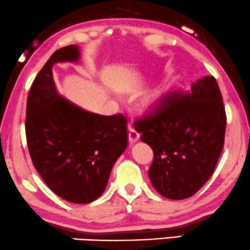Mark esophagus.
Returning <instances> with one entry per match:
<instances>
[{
    "label": "esophagus",
    "instance_id": "1",
    "mask_svg": "<svg viewBox=\"0 0 250 250\" xmlns=\"http://www.w3.org/2000/svg\"><path fill=\"white\" fill-rule=\"evenodd\" d=\"M139 137H140V133L137 131V130L133 128V126H129V140H130V143H131V144L136 143L137 140L139 139Z\"/></svg>",
    "mask_w": 250,
    "mask_h": 250
}]
</instances>
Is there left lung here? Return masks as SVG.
I'll return each mask as SVG.
<instances>
[{"label":"left lung","instance_id":"obj_1","mask_svg":"<svg viewBox=\"0 0 250 250\" xmlns=\"http://www.w3.org/2000/svg\"><path fill=\"white\" fill-rule=\"evenodd\" d=\"M227 117L222 95L212 76L202 77L187 91H171L155 111L136 121L142 142L154 160L148 175L168 199L195 195L212 177L224 145Z\"/></svg>","mask_w":250,"mask_h":250}]
</instances>
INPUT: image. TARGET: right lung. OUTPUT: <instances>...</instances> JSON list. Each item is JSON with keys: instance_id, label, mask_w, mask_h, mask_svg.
Masks as SVG:
<instances>
[{"instance_id": "add662e5", "label": "right lung", "mask_w": 250, "mask_h": 250, "mask_svg": "<svg viewBox=\"0 0 250 250\" xmlns=\"http://www.w3.org/2000/svg\"><path fill=\"white\" fill-rule=\"evenodd\" d=\"M79 59L77 45L62 47L36 76L27 100L26 136L34 167L48 188L66 202L88 204L106 188L128 132L122 114L91 113L59 94L52 68Z\"/></svg>"}]
</instances>
